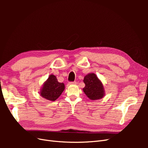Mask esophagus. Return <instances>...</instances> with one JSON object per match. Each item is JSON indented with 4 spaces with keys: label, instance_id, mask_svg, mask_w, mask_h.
Returning <instances> with one entry per match:
<instances>
[{
    "label": "esophagus",
    "instance_id": "34e87169",
    "mask_svg": "<svg viewBox=\"0 0 148 148\" xmlns=\"http://www.w3.org/2000/svg\"><path fill=\"white\" fill-rule=\"evenodd\" d=\"M69 84H77V82H70V83H69Z\"/></svg>",
    "mask_w": 148,
    "mask_h": 148
}]
</instances>
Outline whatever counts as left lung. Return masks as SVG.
<instances>
[{
  "label": "left lung",
  "instance_id": "8db88e82",
  "mask_svg": "<svg viewBox=\"0 0 148 148\" xmlns=\"http://www.w3.org/2000/svg\"><path fill=\"white\" fill-rule=\"evenodd\" d=\"M83 82L85 86L83 88V91L89 99L95 101L104 97L106 94L104 85L95 73H90L86 75Z\"/></svg>",
  "mask_w": 148,
  "mask_h": 148
}]
</instances>
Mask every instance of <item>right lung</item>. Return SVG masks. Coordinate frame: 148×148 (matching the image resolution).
I'll return each instance as SVG.
<instances>
[{
  "instance_id": "obj_1",
  "label": "right lung",
  "mask_w": 148,
  "mask_h": 148,
  "mask_svg": "<svg viewBox=\"0 0 148 148\" xmlns=\"http://www.w3.org/2000/svg\"><path fill=\"white\" fill-rule=\"evenodd\" d=\"M65 89L64 83H59L55 75H50L40 89V96L46 100L54 101L62 95Z\"/></svg>"
}]
</instances>
